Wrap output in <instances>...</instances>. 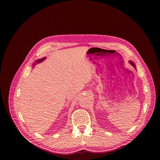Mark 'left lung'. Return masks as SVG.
I'll return each mask as SVG.
<instances>
[{
	"instance_id": "obj_1",
	"label": "left lung",
	"mask_w": 160,
	"mask_h": 160,
	"mask_svg": "<svg viewBox=\"0 0 160 160\" xmlns=\"http://www.w3.org/2000/svg\"><path fill=\"white\" fill-rule=\"evenodd\" d=\"M129 62L131 64V65H132V66H133V67L135 68V64H133V62L132 61H129Z\"/></svg>"
}]
</instances>
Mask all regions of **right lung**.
Here are the masks:
<instances>
[{
  "label": "right lung",
  "mask_w": 160,
  "mask_h": 160,
  "mask_svg": "<svg viewBox=\"0 0 160 160\" xmlns=\"http://www.w3.org/2000/svg\"><path fill=\"white\" fill-rule=\"evenodd\" d=\"M45 58H42V59H38V60H37V61H36L35 62V63H33V66L35 65V64H37V63H39V62H42Z\"/></svg>",
  "instance_id": "obj_1"
}]
</instances>
